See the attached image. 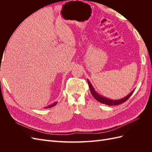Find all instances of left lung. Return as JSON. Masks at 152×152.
Listing matches in <instances>:
<instances>
[{
	"label": "left lung",
	"mask_w": 152,
	"mask_h": 152,
	"mask_svg": "<svg viewBox=\"0 0 152 152\" xmlns=\"http://www.w3.org/2000/svg\"><path fill=\"white\" fill-rule=\"evenodd\" d=\"M87 82H88V84H89V89H90V91L91 93V94L93 96V97L97 100L99 102L102 103L103 104H105L107 105H109V106H113V105H118V104H122L123 103H124L125 102H126V101L129 98L130 96L132 94V93H134V91H132L131 93L128 94L126 97L124 98L121 99H119V100H112V99H108L107 98L105 97H103V96L99 95L97 92H96L94 89L93 88V86L91 85V84L90 83V82L87 80Z\"/></svg>",
	"instance_id": "left-lung-1"
}]
</instances>
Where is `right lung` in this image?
Returning a JSON list of instances; mask_svg holds the SVG:
<instances>
[{
	"label": "right lung",
	"mask_w": 152,
	"mask_h": 152,
	"mask_svg": "<svg viewBox=\"0 0 152 152\" xmlns=\"http://www.w3.org/2000/svg\"><path fill=\"white\" fill-rule=\"evenodd\" d=\"M56 103H53L52 104H50V105H49V106H48V107H47L46 108H50V107H54V105H56Z\"/></svg>",
	"instance_id": "right-lung-1"
}]
</instances>
